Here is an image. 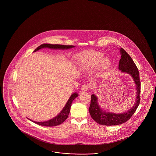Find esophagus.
Here are the masks:
<instances>
[{
    "label": "esophagus",
    "instance_id": "34e87169",
    "mask_svg": "<svg viewBox=\"0 0 156 156\" xmlns=\"http://www.w3.org/2000/svg\"><path fill=\"white\" fill-rule=\"evenodd\" d=\"M89 85L88 84H84L82 86L81 90L83 92H86L89 89Z\"/></svg>",
    "mask_w": 156,
    "mask_h": 156
}]
</instances>
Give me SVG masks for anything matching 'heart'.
<instances>
[{
	"label": "heart",
	"mask_w": 156,
	"mask_h": 156,
	"mask_svg": "<svg viewBox=\"0 0 156 156\" xmlns=\"http://www.w3.org/2000/svg\"><path fill=\"white\" fill-rule=\"evenodd\" d=\"M102 53L99 52H90L82 55L77 58L78 64L82 70L90 71L95 69L99 64L101 70L105 71L111 66V61L108 58H104Z\"/></svg>",
	"instance_id": "obj_1"
}]
</instances>
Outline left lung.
<instances>
[{
  "label": "left lung",
  "mask_w": 156,
  "mask_h": 156,
  "mask_svg": "<svg viewBox=\"0 0 156 156\" xmlns=\"http://www.w3.org/2000/svg\"><path fill=\"white\" fill-rule=\"evenodd\" d=\"M120 54L121 58L119 60L118 69L122 73L130 75L132 77L136 89V102L132 108L127 111L116 113L103 110L98 102V97L95 94H92L89 108V113L92 119L102 125L115 126L126 122L133 115L140 104V81L138 69L130 56L122 48L120 49Z\"/></svg>",
  "instance_id": "8db88e82"
}]
</instances>
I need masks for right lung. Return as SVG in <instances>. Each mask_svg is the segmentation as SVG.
I'll return each instance as SVG.
<instances>
[{"label":"right lung","instance_id":"obj_1","mask_svg":"<svg viewBox=\"0 0 156 156\" xmlns=\"http://www.w3.org/2000/svg\"><path fill=\"white\" fill-rule=\"evenodd\" d=\"M74 45H64L59 44H43L40 45L34 51V52H36L37 51H38L39 50H41L44 48H48L50 49H54V50H68L70 48H73L75 47ZM78 96V94L75 92L73 94L71 97H69V99L68 100L67 103L66 105L64 106V108L60 112L59 114L57 115L55 117L53 118L52 119H50L47 121L45 122H35L33 120H31V119H29L31 121L33 122L34 123H36L37 125H41L44 126H55L57 125H59L63 123L66 119H67L68 115L70 112V109L71 106L72 105L73 101L76 98V97Z\"/></svg>","mask_w":156,"mask_h":156}]
</instances>
